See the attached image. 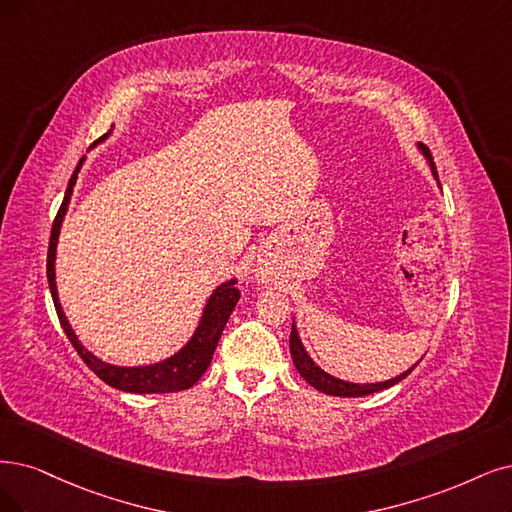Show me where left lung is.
<instances>
[{"mask_svg":"<svg viewBox=\"0 0 512 512\" xmlns=\"http://www.w3.org/2000/svg\"><path fill=\"white\" fill-rule=\"evenodd\" d=\"M418 149L424 154V158H426V162H428V166H430L432 177L437 179V185L441 187L439 175H437V166H434V162H432V156H430L428 147H424V145L418 143ZM289 346H291V356H293V363H295L299 375L304 377V380H306L312 388H316V390H320V392H325V394H331V396H367V394H373V392H380V390H386V388H390V386H394V384H399L401 380H405V377H407L415 367H418V363H415V365H413L411 369H407L405 373L396 375V377H392V380H386V382L354 384V382L339 380V377L327 373L325 369H320V367L312 361L310 354H308L306 348H304V344H301L295 323H293V327H291Z\"/></svg>","mask_w":512,"mask_h":512,"instance_id":"8db88e82","label":"left lung"}]
</instances>
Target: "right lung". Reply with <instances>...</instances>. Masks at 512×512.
I'll return each mask as SVG.
<instances>
[{"label":"right lung","mask_w":512,"mask_h":512,"mask_svg":"<svg viewBox=\"0 0 512 512\" xmlns=\"http://www.w3.org/2000/svg\"><path fill=\"white\" fill-rule=\"evenodd\" d=\"M111 135V130L107 135H103L99 141H94V145L103 143L107 137ZM92 145V147H94ZM86 158L80 160V164L75 166L73 175L69 179L67 192L63 198V204L56 213V219L52 223V232H50V246H48V261H46V274H48V285H50V293H52V301L56 314H59L61 327L65 331V335L69 337L71 346L78 350L82 361L90 367V371L97 373L105 384H109L111 388H118L124 392H135V394H156V392H179V390H187L192 388L202 373L208 369L213 361L215 348L219 344V337L223 333V327L230 318L232 310L236 308L240 293L234 287L236 280L230 278L223 285H219L213 295L208 297L206 306L202 310L200 323L194 331V335L189 337V342L175 352L173 356L164 358L160 363L154 365H139V367H118L101 361L99 356H94L88 348H84V344L75 335V331L71 329L69 320L61 308V299H59V291H56V274H54V261H56V244H59V234H61V225L65 219V213L69 208V200L73 194L75 181H78V173L82 170Z\"/></svg>","instance_id":"right-lung-1"}]
</instances>
